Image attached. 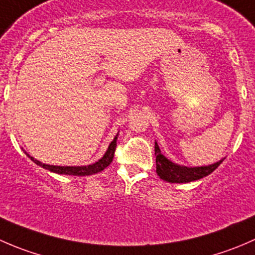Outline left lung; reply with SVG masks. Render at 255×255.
Returning <instances> with one entry per match:
<instances>
[{
  "label": "left lung",
  "instance_id": "left-lung-1",
  "mask_svg": "<svg viewBox=\"0 0 255 255\" xmlns=\"http://www.w3.org/2000/svg\"><path fill=\"white\" fill-rule=\"evenodd\" d=\"M154 148H155L156 155V174L164 181L174 182V184H185V182H191L202 179V177L210 175L212 171H215L220 166V164L225 160V158H223L217 163L211 164V165L185 166L174 163L170 159L166 158L164 154H161L160 148L156 142Z\"/></svg>",
  "mask_w": 255,
  "mask_h": 255
}]
</instances>
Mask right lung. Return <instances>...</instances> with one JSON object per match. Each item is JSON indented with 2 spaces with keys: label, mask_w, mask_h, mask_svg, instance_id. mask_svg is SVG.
<instances>
[{
  "label": "right lung",
  "mask_w": 255,
  "mask_h": 255,
  "mask_svg": "<svg viewBox=\"0 0 255 255\" xmlns=\"http://www.w3.org/2000/svg\"><path fill=\"white\" fill-rule=\"evenodd\" d=\"M117 138H118V133L116 134V137L113 138V140L110 143L109 148H107L106 153L104 154L100 160H97L96 163L90 164V165H82V166H60V165H49V164H44L42 161L37 160L33 156H30L29 154H27L28 158H30V160L33 163H35L37 165L42 166V168L47 169V170L51 171V173L55 174H60V175H74V176H87V175H92V174H97L100 171H102L104 169H106L110 164L112 163V159L115 156V150H116V145H117Z\"/></svg>",
  "instance_id": "right-lung-1"
}]
</instances>
